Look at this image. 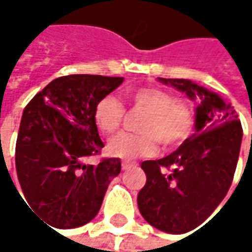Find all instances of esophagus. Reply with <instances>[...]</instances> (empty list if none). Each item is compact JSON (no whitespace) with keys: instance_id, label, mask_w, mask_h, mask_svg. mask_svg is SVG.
I'll return each mask as SVG.
<instances>
[{"instance_id":"esophagus-1","label":"esophagus","mask_w":252,"mask_h":252,"mask_svg":"<svg viewBox=\"0 0 252 252\" xmlns=\"http://www.w3.org/2000/svg\"><path fill=\"white\" fill-rule=\"evenodd\" d=\"M134 166V163H129V162H123V171H126V169H129V168H132Z\"/></svg>"}]
</instances>
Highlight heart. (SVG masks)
<instances>
[{"label": "heart", "instance_id": "heart-1", "mask_svg": "<svg viewBox=\"0 0 252 252\" xmlns=\"http://www.w3.org/2000/svg\"><path fill=\"white\" fill-rule=\"evenodd\" d=\"M134 108L149 114L143 121L141 135L123 134L108 144V153L120 159H138L155 156L159 150V141L171 149L181 144L192 131V108L162 89L140 87L129 93ZM126 109L114 96H103L94 106L93 120L103 134H115L123 124Z\"/></svg>", "mask_w": 252, "mask_h": 252}]
</instances>
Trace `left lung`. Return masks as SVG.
<instances>
[{
    "mask_svg": "<svg viewBox=\"0 0 252 252\" xmlns=\"http://www.w3.org/2000/svg\"><path fill=\"white\" fill-rule=\"evenodd\" d=\"M197 100L195 132L174 153L144 160L146 185L137 204L147 223L168 233L201 225L222 203L236 169L242 126L233 106L218 93L185 78H160Z\"/></svg>",
    "mask_w": 252,
    "mask_h": 252,
    "instance_id": "left-lung-1",
    "label": "left lung"
}]
</instances>
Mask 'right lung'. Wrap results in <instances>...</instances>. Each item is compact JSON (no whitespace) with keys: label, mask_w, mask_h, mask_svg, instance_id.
Here are the masks:
<instances>
[{"label":"right lung","mask_w":252,"mask_h":252,"mask_svg":"<svg viewBox=\"0 0 252 252\" xmlns=\"http://www.w3.org/2000/svg\"><path fill=\"white\" fill-rule=\"evenodd\" d=\"M124 77L71 74L52 80L25 108L16 143V169L26 201L58 229L86 225L99 212L121 160L86 158L103 143L93 120L96 103ZM20 194V192H19Z\"/></svg>","instance_id":"obj_1"}]
</instances>
